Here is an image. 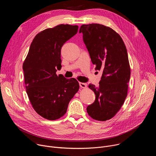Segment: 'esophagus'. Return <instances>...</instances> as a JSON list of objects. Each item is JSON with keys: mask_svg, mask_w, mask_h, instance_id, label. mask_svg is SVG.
I'll return each mask as SVG.
<instances>
[{"mask_svg": "<svg viewBox=\"0 0 156 156\" xmlns=\"http://www.w3.org/2000/svg\"><path fill=\"white\" fill-rule=\"evenodd\" d=\"M80 86L81 88H86L87 87V84L86 83H80Z\"/></svg>", "mask_w": 156, "mask_h": 156, "instance_id": "1", "label": "esophagus"}]
</instances>
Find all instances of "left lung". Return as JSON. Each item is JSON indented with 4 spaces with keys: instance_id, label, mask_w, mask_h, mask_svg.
I'll return each instance as SVG.
<instances>
[{
    "instance_id": "8db88e82",
    "label": "left lung",
    "mask_w": 156,
    "mask_h": 156,
    "mask_svg": "<svg viewBox=\"0 0 156 156\" xmlns=\"http://www.w3.org/2000/svg\"><path fill=\"white\" fill-rule=\"evenodd\" d=\"M79 32L96 70L102 72L98 87L88 86L96 100L87 112L96 120L106 121L116 115L127 96L131 70L126 49L121 36L108 27L83 25Z\"/></svg>"
}]
</instances>
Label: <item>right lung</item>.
Here are the masks:
<instances>
[{
  "label": "right lung",
  "instance_id": "add662e5",
  "mask_svg": "<svg viewBox=\"0 0 156 156\" xmlns=\"http://www.w3.org/2000/svg\"><path fill=\"white\" fill-rule=\"evenodd\" d=\"M78 26L59 25L36 35L23 63L26 91L34 110L43 118L55 120L63 116L78 91V81L56 74L61 65L63 44L75 35Z\"/></svg>",
  "mask_w": 156,
  "mask_h": 156
}]
</instances>
